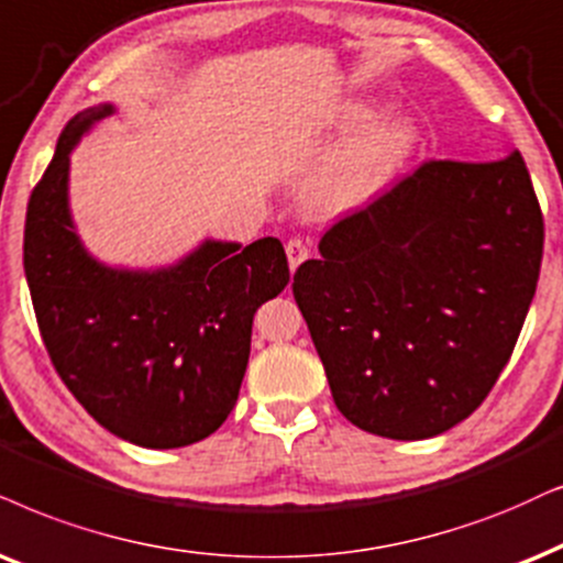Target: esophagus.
<instances>
[{
    "instance_id": "1",
    "label": "esophagus",
    "mask_w": 563,
    "mask_h": 563,
    "mask_svg": "<svg viewBox=\"0 0 563 563\" xmlns=\"http://www.w3.org/2000/svg\"><path fill=\"white\" fill-rule=\"evenodd\" d=\"M286 254H288L290 269H296L298 265H301V262H306V260L311 257V249L301 239H290L288 244H286Z\"/></svg>"
}]
</instances>
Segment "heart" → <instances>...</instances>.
Listing matches in <instances>:
<instances>
[{"mask_svg": "<svg viewBox=\"0 0 563 563\" xmlns=\"http://www.w3.org/2000/svg\"><path fill=\"white\" fill-rule=\"evenodd\" d=\"M416 147V130L405 117L382 119L358 134L343 153L319 168L306 199L317 212H345L364 205L408 163Z\"/></svg>", "mask_w": 563, "mask_h": 563, "instance_id": "heart-1", "label": "heart"}]
</instances>
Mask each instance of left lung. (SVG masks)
I'll list each match as a JSON object with an SVG mask.
<instances>
[{"label": "left lung", "instance_id": "8db88e82", "mask_svg": "<svg viewBox=\"0 0 563 563\" xmlns=\"http://www.w3.org/2000/svg\"><path fill=\"white\" fill-rule=\"evenodd\" d=\"M294 296L332 400L358 429L429 439L486 400L543 260V212L517 151L426 161L319 241Z\"/></svg>", "mask_w": 563, "mask_h": 563}]
</instances>
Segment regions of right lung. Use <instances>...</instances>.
Returning <instances> with one entry per match:
<instances>
[{
  "mask_svg": "<svg viewBox=\"0 0 563 563\" xmlns=\"http://www.w3.org/2000/svg\"><path fill=\"white\" fill-rule=\"evenodd\" d=\"M109 113L111 103L85 109L59 134L27 202L25 277L48 358L75 400L119 439L174 450L229 418L254 311L288 286V260L273 236L205 241L153 273L92 260L69 216V153Z\"/></svg>",
  "mask_w": 563,
  "mask_h": 563,
  "instance_id": "obj_1",
  "label": "right lung"
}]
</instances>
